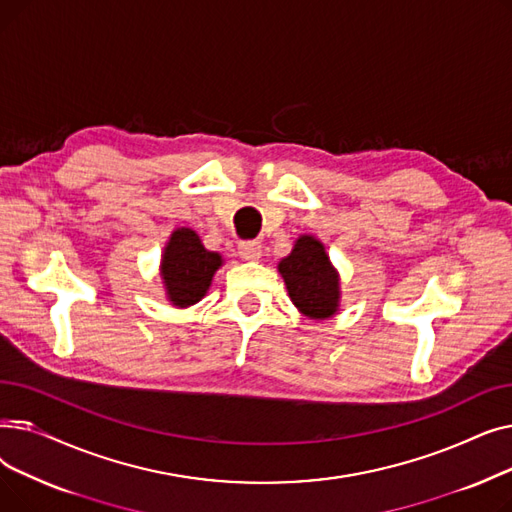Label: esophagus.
Instances as JSON below:
<instances>
[{
  "mask_svg": "<svg viewBox=\"0 0 512 512\" xmlns=\"http://www.w3.org/2000/svg\"><path fill=\"white\" fill-rule=\"evenodd\" d=\"M238 255L245 261H257L261 257V245L257 240H247L238 245Z\"/></svg>",
  "mask_w": 512,
  "mask_h": 512,
  "instance_id": "34e87169",
  "label": "esophagus"
}]
</instances>
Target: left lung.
<instances>
[{"instance_id": "1", "label": "left lung", "mask_w": 512, "mask_h": 512, "mask_svg": "<svg viewBox=\"0 0 512 512\" xmlns=\"http://www.w3.org/2000/svg\"><path fill=\"white\" fill-rule=\"evenodd\" d=\"M278 272L301 315L324 321L340 311V274L317 236L301 234L294 240L292 251L280 259Z\"/></svg>"}]
</instances>
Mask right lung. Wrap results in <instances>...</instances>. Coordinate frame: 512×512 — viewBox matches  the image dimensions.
Instances as JSON below:
<instances>
[{"label": "right lung", "instance_id": "obj_1", "mask_svg": "<svg viewBox=\"0 0 512 512\" xmlns=\"http://www.w3.org/2000/svg\"><path fill=\"white\" fill-rule=\"evenodd\" d=\"M222 265L224 257L207 251L193 228H176L161 251L159 261V278L168 303L176 309L199 303Z\"/></svg>", "mask_w": 512, "mask_h": 512}]
</instances>
